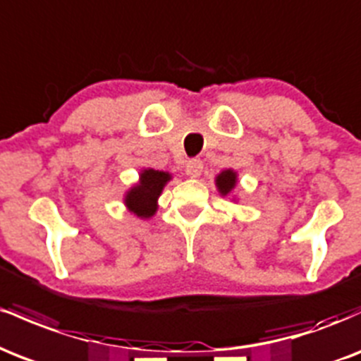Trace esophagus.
<instances>
[{"label":"esophagus","mask_w":361,"mask_h":361,"mask_svg":"<svg viewBox=\"0 0 361 361\" xmlns=\"http://www.w3.org/2000/svg\"><path fill=\"white\" fill-rule=\"evenodd\" d=\"M202 169H204V164H202L200 159H192L188 161V164H186V175L190 178H198L202 175Z\"/></svg>","instance_id":"esophagus-1"}]
</instances>
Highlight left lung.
<instances>
[{
	"mask_svg": "<svg viewBox=\"0 0 361 361\" xmlns=\"http://www.w3.org/2000/svg\"><path fill=\"white\" fill-rule=\"evenodd\" d=\"M214 181H215V188H217V192L221 197L231 198V202H234V204L238 202V197L234 195V188L239 181V175L235 169L233 168L222 169V171L215 176Z\"/></svg>",
	"mask_w": 361,
	"mask_h": 361,
	"instance_id": "obj_1",
	"label": "left lung"
}]
</instances>
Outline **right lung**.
<instances>
[{
	"label": "right lung",
	"instance_id": "obj_1",
	"mask_svg": "<svg viewBox=\"0 0 361 361\" xmlns=\"http://www.w3.org/2000/svg\"><path fill=\"white\" fill-rule=\"evenodd\" d=\"M173 180V175L159 169L142 168L139 171V180L123 195V205L130 214L139 219H151L157 212V200L163 193L164 186Z\"/></svg>",
	"mask_w": 361,
	"mask_h": 361
}]
</instances>
